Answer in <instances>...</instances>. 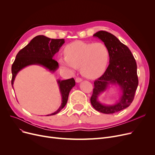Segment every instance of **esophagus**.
I'll use <instances>...</instances> for the list:
<instances>
[{"mask_svg":"<svg viewBox=\"0 0 155 155\" xmlns=\"http://www.w3.org/2000/svg\"><path fill=\"white\" fill-rule=\"evenodd\" d=\"M82 81V79L81 78H77L76 79H75V82H77V83H80V82H81Z\"/></svg>","mask_w":155,"mask_h":155,"instance_id":"obj_1","label":"esophagus"}]
</instances>
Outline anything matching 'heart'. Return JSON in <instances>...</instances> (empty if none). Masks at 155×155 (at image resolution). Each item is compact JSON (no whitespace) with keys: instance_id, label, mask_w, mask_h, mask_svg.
I'll return each instance as SVG.
<instances>
[{"instance_id":"obj_1","label":"heart","mask_w":155,"mask_h":155,"mask_svg":"<svg viewBox=\"0 0 155 155\" xmlns=\"http://www.w3.org/2000/svg\"><path fill=\"white\" fill-rule=\"evenodd\" d=\"M65 57L58 62L61 67L75 70L80 68L84 77L94 79L102 75L109 61V48L101 42L85 43L76 41L64 48Z\"/></svg>"}]
</instances>
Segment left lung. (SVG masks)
<instances>
[{"mask_svg": "<svg viewBox=\"0 0 155 155\" xmlns=\"http://www.w3.org/2000/svg\"><path fill=\"white\" fill-rule=\"evenodd\" d=\"M107 46L110 53L109 64L104 74L94 82L91 102L93 107L104 114H114L129 107L134 99L138 85L137 64L129 49L114 35L100 31L93 35ZM110 85L118 86L121 95L113 104L101 103L98 97Z\"/></svg>", "mask_w": 155, "mask_h": 155, "instance_id": "1", "label": "left lung"}]
</instances>
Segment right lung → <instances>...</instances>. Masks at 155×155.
<instances>
[{"mask_svg": "<svg viewBox=\"0 0 155 155\" xmlns=\"http://www.w3.org/2000/svg\"><path fill=\"white\" fill-rule=\"evenodd\" d=\"M64 43V39H51L43 35H39L32 39L28 45L19 51L12 65V88H14L15 78L19 71L30 65H39L54 73L58 68L59 65L53 57ZM56 81L61 96V104L58 110L46 115L47 116L56 114L65 106L69 93L75 85V80L73 78L63 80L58 79Z\"/></svg>", "mask_w": 155, "mask_h": 155, "instance_id": "add662e5", "label": "right lung"}]
</instances>
